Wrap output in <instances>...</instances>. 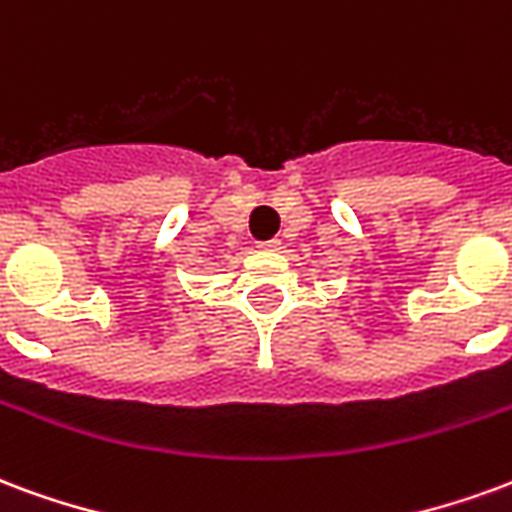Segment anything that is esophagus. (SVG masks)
<instances>
[{
	"label": "esophagus",
	"mask_w": 512,
	"mask_h": 512,
	"mask_svg": "<svg viewBox=\"0 0 512 512\" xmlns=\"http://www.w3.org/2000/svg\"><path fill=\"white\" fill-rule=\"evenodd\" d=\"M261 251H281V240H267V242H259Z\"/></svg>",
	"instance_id": "obj_1"
}]
</instances>
